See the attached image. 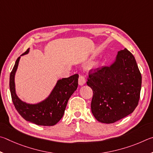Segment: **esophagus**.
<instances>
[{
	"label": "esophagus",
	"instance_id": "esophagus-1",
	"mask_svg": "<svg viewBox=\"0 0 153 153\" xmlns=\"http://www.w3.org/2000/svg\"><path fill=\"white\" fill-rule=\"evenodd\" d=\"M85 82H86V80H85V77L83 76H82V75H81V76H79V85H81V86H82Z\"/></svg>",
	"mask_w": 153,
	"mask_h": 153
}]
</instances>
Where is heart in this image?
I'll return each instance as SVG.
<instances>
[{
    "label": "heart",
    "instance_id": "1",
    "mask_svg": "<svg viewBox=\"0 0 153 153\" xmlns=\"http://www.w3.org/2000/svg\"><path fill=\"white\" fill-rule=\"evenodd\" d=\"M96 65H97V62H94L93 64V65H92V66L93 67V66H95Z\"/></svg>",
    "mask_w": 153,
    "mask_h": 153
}]
</instances>
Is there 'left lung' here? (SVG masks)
<instances>
[{
	"mask_svg": "<svg viewBox=\"0 0 153 153\" xmlns=\"http://www.w3.org/2000/svg\"><path fill=\"white\" fill-rule=\"evenodd\" d=\"M93 71L87 84L93 92L91 108L95 119L112 124L132 114L138 104L142 84L132 53L126 48L120 50L110 65Z\"/></svg>",
	"mask_w": 153,
	"mask_h": 153,
	"instance_id": "obj_1",
	"label": "left lung"
}]
</instances>
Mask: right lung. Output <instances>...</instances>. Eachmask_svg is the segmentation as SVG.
Instances as JSON below:
<instances>
[{"mask_svg":"<svg viewBox=\"0 0 153 153\" xmlns=\"http://www.w3.org/2000/svg\"><path fill=\"white\" fill-rule=\"evenodd\" d=\"M28 49L22 55L28 53ZM21 56L15 62L10 74L9 87L12 101L21 117L27 121L39 126H51L57 124L62 117L69 98L78 87L79 74L58 80L49 96L41 102L31 104L21 100L16 94L15 75Z\"/></svg>","mask_w":153,"mask_h":153,"instance_id":"add662e5","label":"right lung"}]
</instances>
